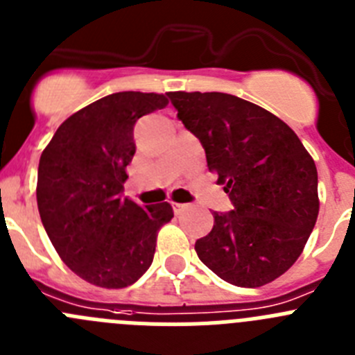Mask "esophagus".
<instances>
[{
  "label": "esophagus",
  "instance_id": "34e87169",
  "mask_svg": "<svg viewBox=\"0 0 355 355\" xmlns=\"http://www.w3.org/2000/svg\"><path fill=\"white\" fill-rule=\"evenodd\" d=\"M188 207V204H181V202H172V209H174V213H181V211H184Z\"/></svg>",
  "mask_w": 355,
  "mask_h": 355
}]
</instances>
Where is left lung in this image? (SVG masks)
Listing matches in <instances>:
<instances>
[{"mask_svg": "<svg viewBox=\"0 0 355 355\" xmlns=\"http://www.w3.org/2000/svg\"><path fill=\"white\" fill-rule=\"evenodd\" d=\"M168 98L234 204L213 214L195 252L229 284H271L303 253L317 222L313 158L287 123L248 100L214 91H171Z\"/></svg>", "mask_w": 355, "mask_h": 355, "instance_id": "left-lung-1", "label": "left lung"}]
</instances>
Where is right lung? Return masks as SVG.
I'll return each instance as SVG.
<instances>
[{
  "mask_svg": "<svg viewBox=\"0 0 355 355\" xmlns=\"http://www.w3.org/2000/svg\"><path fill=\"white\" fill-rule=\"evenodd\" d=\"M167 103L160 93L103 96L64 119L42 153V223L61 260L87 284H135L151 266L158 230L174 216L168 202L142 207L123 197L135 155L133 126Z\"/></svg>",
  "mask_w": 355,
  "mask_h": 355,
  "instance_id": "1",
  "label": "right lung"
}]
</instances>
